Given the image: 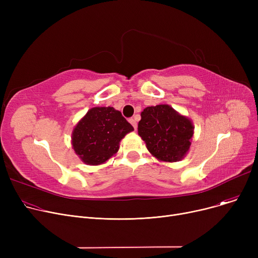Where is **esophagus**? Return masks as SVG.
I'll use <instances>...</instances> for the list:
<instances>
[{
	"label": "esophagus",
	"instance_id": "obj_1",
	"mask_svg": "<svg viewBox=\"0 0 258 258\" xmlns=\"http://www.w3.org/2000/svg\"><path fill=\"white\" fill-rule=\"evenodd\" d=\"M130 122H131V124L134 126V128L136 130L137 128V120H136V118H131Z\"/></svg>",
	"mask_w": 258,
	"mask_h": 258
}]
</instances>
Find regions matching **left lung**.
Here are the masks:
<instances>
[{"label": "left lung", "mask_w": 258, "mask_h": 258, "mask_svg": "<svg viewBox=\"0 0 258 258\" xmlns=\"http://www.w3.org/2000/svg\"><path fill=\"white\" fill-rule=\"evenodd\" d=\"M194 130L191 120L168 104L147 106L138 123V134L148 152L165 162H177L186 156L191 145Z\"/></svg>", "instance_id": "1"}]
</instances>
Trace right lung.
I'll list each match as a JSON object with an SVG mask.
<instances>
[{
    "label": "right lung",
    "instance_id": "1",
    "mask_svg": "<svg viewBox=\"0 0 258 258\" xmlns=\"http://www.w3.org/2000/svg\"><path fill=\"white\" fill-rule=\"evenodd\" d=\"M133 131L131 123L114 107H92L74 127L72 145L84 163L99 165L118 152L120 141Z\"/></svg>",
    "mask_w": 258,
    "mask_h": 258
}]
</instances>
